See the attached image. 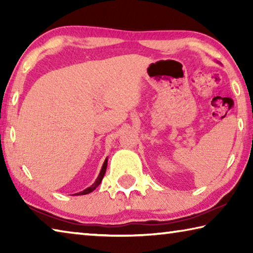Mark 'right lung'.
<instances>
[{
    "label": "right lung",
    "instance_id": "obj_1",
    "mask_svg": "<svg viewBox=\"0 0 253 253\" xmlns=\"http://www.w3.org/2000/svg\"><path fill=\"white\" fill-rule=\"evenodd\" d=\"M107 162H108V160H107V158H106V161H105V163H104V165H102V169H101V170H100L99 176H98V178L96 179V182L93 183L90 187L85 188L84 191H83V192H79V193H77V195H84V194H88V193H90V192H92V191L95 190V188H96L98 185H99V184H100V183H101V181H102V178H104V175H105V173H106Z\"/></svg>",
    "mask_w": 253,
    "mask_h": 253
}]
</instances>
